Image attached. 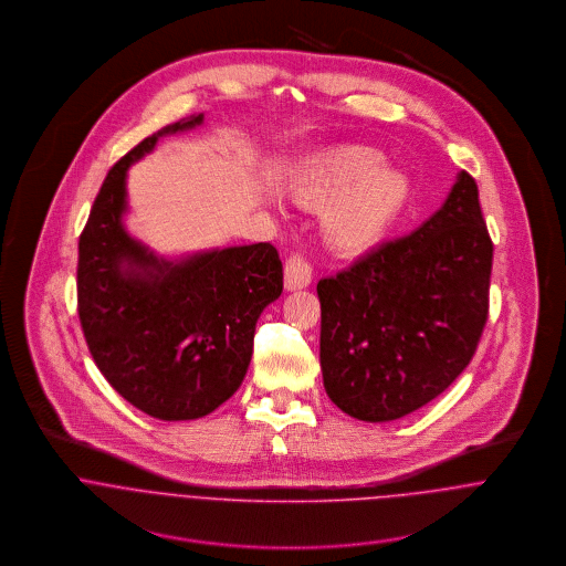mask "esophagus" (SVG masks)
I'll use <instances>...</instances> for the list:
<instances>
[{"label": "esophagus", "instance_id": "1", "mask_svg": "<svg viewBox=\"0 0 566 566\" xmlns=\"http://www.w3.org/2000/svg\"><path fill=\"white\" fill-rule=\"evenodd\" d=\"M312 279H314V268L307 261V256L301 252H292L285 261V287L303 290L312 283Z\"/></svg>", "mask_w": 566, "mask_h": 566}]
</instances>
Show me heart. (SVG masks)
Instances as JSON below:
<instances>
[{"label": "heart", "mask_w": 566, "mask_h": 566, "mask_svg": "<svg viewBox=\"0 0 566 566\" xmlns=\"http://www.w3.org/2000/svg\"><path fill=\"white\" fill-rule=\"evenodd\" d=\"M384 163L381 155L353 146L314 159L303 176V193L312 202L340 196L328 207L324 229L342 250H364L379 242L409 202V178Z\"/></svg>", "instance_id": "b5f03b06"}]
</instances>
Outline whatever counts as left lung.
<instances>
[{
  "label": "left lung",
  "instance_id": "1",
  "mask_svg": "<svg viewBox=\"0 0 566 566\" xmlns=\"http://www.w3.org/2000/svg\"><path fill=\"white\" fill-rule=\"evenodd\" d=\"M492 250L478 182L462 169L420 229L321 279L328 399L353 418L384 422L442 395L482 339Z\"/></svg>",
  "mask_w": 566,
  "mask_h": 566
}]
</instances>
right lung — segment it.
I'll return each instance as SVG.
<instances>
[{
    "label": "right lung",
    "instance_id": "obj_1",
    "mask_svg": "<svg viewBox=\"0 0 566 566\" xmlns=\"http://www.w3.org/2000/svg\"><path fill=\"white\" fill-rule=\"evenodd\" d=\"M200 122L165 126L115 163L78 242V316L91 357L128 403L159 420L207 416L238 392L256 321L283 292L270 242L167 263L122 227L128 165L163 135Z\"/></svg>",
    "mask_w": 566,
    "mask_h": 566
}]
</instances>
